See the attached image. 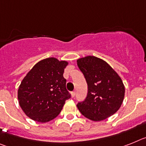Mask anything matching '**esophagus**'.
I'll return each instance as SVG.
<instances>
[{"instance_id": "esophagus-1", "label": "esophagus", "mask_w": 146, "mask_h": 146, "mask_svg": "<svg viewBox=\"0 0 146 146\" xmlns=\"http://www.w3.org/2000/svg\"><path fill=\"white\" fill-rule=\"evenodd\" d=\"M71 96H72V97H74L75 96H76V91H73V92H71Z\"/></svg>"}]
</instances>
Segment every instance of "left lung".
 <instances>
[{"instance_id": "1", "label": "left lung", "mask_w": 146, "mask_h": 146, "mask_svg": "<svg viewBox=\"0 0 146 146\" xmlns=\"http://www.w3.org/2000/svg\"><path fill=\"white\" fill-rule=\"evenodd\" d=\"M88 87L85 100L77 104L87 118L101 121L120 109L123 101L125 87L120 77L103 59L87 56L77 60Z\"/></svg>"}]
</instances>
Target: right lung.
Segmentation results:
<instances>
[{
    "label": "right lung",
    "mask_w": 146,
    "mask_h": 146,
    "mask_svg": "<svg viewBox=\"0 0 146 146\" xmlns=\"http://www.w3.org/2000/svg\"><path fill=\"white\" fill-rule=\"evenodd\" d=\"M68 62L54 57L36 63L24 77L17 92L19 104L28 117L46 123L57 117L70 98L63 77Z\"/></svg>",
    "instance_id": "1"
}]
</instances>
